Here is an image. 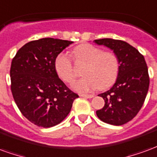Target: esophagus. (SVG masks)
Instances as JSON below:
<instances>
[{
	"instance_id": "esophagus-1",
	"label": "esophagus",
	"mask_w": 157,
	"mask_h": 157,
	"mask_svg": "<svg viewBox=\"0 0 157 157\" xmlns=\"http://www.w3.org/2000/svg\"><path fill=\"white\" fill-rule=\"evenodd\" d=\"M80 96L82 97V98H92L94 97L93 94H81Z\"/></svg>"
}]
</instances>
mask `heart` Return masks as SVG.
<instances>
[{"label": "heart", "mask_w": 157, "mask_h": 157, "mask_svg": "<svg viewBox=\"0 0 157 157\" xmlns=\"http://www.w3.org/2000/svg\"><path fill=\"white\" fill-rule=\"evenodd\" d=\"M75 62L84 65L82 78L73 84V88L81 92H89L99 88L104 90L116 82L119 72V59L114 52L103 51L94 45L85 44L73 50ZM55 68L59 78L71 84L76 77L71 59L67 54L59 53L55 60Z\"/></svg>", "instance_id": "heart-1"}]
</instances>
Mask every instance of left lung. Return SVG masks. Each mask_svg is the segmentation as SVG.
<instances>
[{"instance_id":"obj_1","label":"left lung","mask_w":157,"mask_h":157,"mask_svg":"<svg viewBox=\"0 0 157 157\" xmlns=\"http://www.w3.org/2000/svg\"><path fill=\"white\" fill-rule=\"evenodd\" d=\"M113 50L119 59V72L115 84L99 94L105 104L96 113L102 122L123 125L137 115L145 102L150 85L148 68L144 56L128 43L112 39L94 40Z\"/></svg>"}]
</instances>
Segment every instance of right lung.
<instances>
[{
	"label": "right lung",
	"instance_id": "1",
	"mask_svg": "<svg viewBox=\"0 0 157 157\" xmlns=\"http://www.w3.org/2000/svg\"><path fill=\"white\" fill-rule=\"evenodd\" d=\"M73 42L44 38L19 48L12 59L11 90L17 108L28 120L49 128L62 122L79 96L59 78L56 56Z\"/></svg>",
	"mask_w": 157,
	"mask_h": 157
}]
</instances>
